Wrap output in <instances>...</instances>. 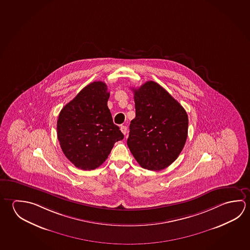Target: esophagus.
<instances>
[{
  "mask_svg": "<svg viewBox=\"0 0 250 250\" xmlns=\"http://www.w3.org/2000/svg\"><path fill=\"white\" fill-rule=\"evenodd\" d=\"M120 130H121V131H122V132H123V134H125H125H126L127 127L125 126V125H121V126H120Z\"/></svg>",
  "mask_w": 250,
  "mask_h": 250,
  "instance_id": "34e87169",
  "label": "esophagus"
}]
</instances>
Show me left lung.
<instances>
[{"label":"left lung","instance_id":"obj_1","mask_svg":"<svg viewBox=\"0 0 250 250\" xmlns=\"http://www.w3.org/2000/svg\"><path fill=\"white\" fill-rule=\"evenodd\" d=\"M136 117L127 145L143 168L158 171L175 162L188 136V115L161 85L149 81L133 88Z\"/></svg>","mask_w":250,"mask_h":250}]
</instances>
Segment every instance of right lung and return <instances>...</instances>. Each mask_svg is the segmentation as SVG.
<instances>
[{
  "mask_svg": "<svg viewBox=\"0 0 250 250\" xmlns=\"http://www.w3.org/2000/svg\"><path fill=\"white\" fill-rule=\"evenodd\" d=\"M107 85L94 82L62 108L57 121L58 140L66 157L83 170L105 162L124 134L113 123L107 102Z\"/></svg>",
  "mask_w": 250,
  "mask_h": 250,
  "instance_id": "add662e5",
  "label": "right lung"
}]
</instances>
